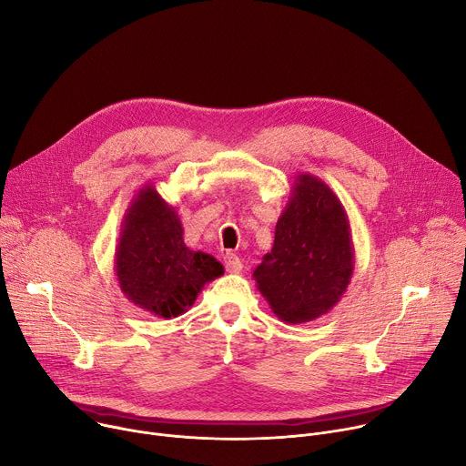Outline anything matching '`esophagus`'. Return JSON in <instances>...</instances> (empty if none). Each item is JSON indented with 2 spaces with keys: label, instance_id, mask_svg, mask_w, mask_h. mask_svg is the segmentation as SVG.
<instances>
[{
  "label": "esophagus",
  "instance_id": "1",
  "mask_svg": "<svg viewBox=\"0 0 466 466\" xmlns=\"http://www.w3.org/2000/svg\"><path fill=\"white\" fill-rule=\"evenodd\" d=\"M223 260H225V268H227V271H230V273H239V271L243 269V264H241L239 257H238V255H234V252H225Z\"/></svg>",
  "mask_w": 466,
  "mask_h": 466
}]
</instances>
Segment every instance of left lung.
Returning <instances> with one entry per match:
<instances>
[{"mask_svg": "<svg viewBox=\"0 0 466 466\" xmlns=\"http://www.w3.org/2000/svg\"><path fill=\"white\" fill-rule=\"evenodd\" d=\"M355 248L346 209L318 177L299 173L275 227L271 252L252 277L284 323L327 314L351 282Z\"/></svg>", "mask_w": 466, "mask_h": 466, "instance_id": "1", "label": "left lung"}]
</instances>
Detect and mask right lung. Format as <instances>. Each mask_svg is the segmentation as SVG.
I'll use <instances>...</instances> for the list:
<instances>
[{"instance_id": "right-lung-1", "label": "right lung", "mask_w": 466, "mask_h": 466, "mask_svg": "<svg viewBox=\"0 0 466 466\" xmlns=\"http://www.w3.org/2000/svg\"><path fill=\"white\" fill-rule=\"evenodd\" d=\"M115 273L128 301L171 319L184 314L204 284L221 277L225 268L211 255L186 247L178 211L148 182L126 209Z\"/></svg>"}]
</instances>
